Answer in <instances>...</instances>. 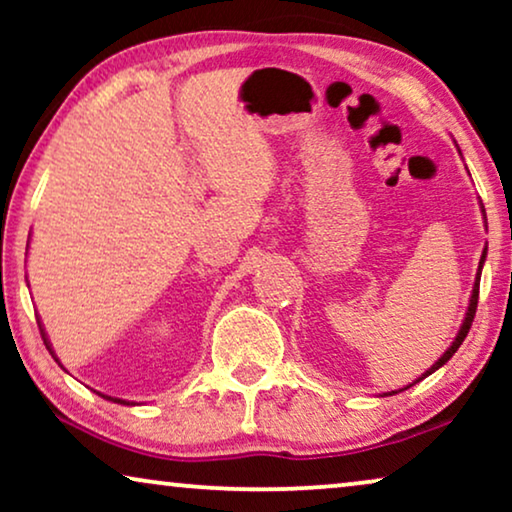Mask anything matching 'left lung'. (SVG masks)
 Masks as SVG:
<instances>
[{
  "mask_svg": "<svg viewBox=\"0 0 512 512\" xmlns=\"http://www.w3.org/2000/svg\"><path fill=\"white\" fill-rule=\"evenodd\" d=\"M459 149V146H457ZM461 153V151H459ZM480 212H482V219H485V228H487V216H485V207H482V200H480ZM485 261H487V244H485V249H482V256H480V263H478V272H475V282H473V291H471V300H468V310H466V317H464V321H461V326H459V333H457V338L452 340V345L445 349L443 352V356H440V359L433 363V366L426 370V373L422 375V377H417L415 382L412 384H417V382H422L424 377H429L431 373H436L438 368H443L447 361L452 359L454 356V352H457V349L461 347V342H464V338L468 335V328H471V324H473V317H475V310H478V293H480V275H482V265H485ZM412 384H408V387H403V389H398V391H405V389H410ZM398 391H389V394H384V396H391V394H398Z\"/></svg>",
  "mask_w": 512,
  "mask_h": 512,
  "instance_id": "8db88e82",
  "label": "left lung"
}]
</instances>
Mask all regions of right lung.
Segmentation results:
<instances>
[{"label": "right lung", "instance_id": "right-lung-1", "mask_svg": "<svg viewBox=\"0 0 512 512\" xmlns=\"http://www.w3.org/2000/svg\"><path fill=\"white\" fill-rule=\"evenodd\" d=\"M37 324H39V331H41V338H44V345H46V349L48 352H51V356L55 361H58V366H62L60 363V359L58 356H55V352H53V345H51V340H48V333H46V328H44V324H41V319H37ZM97 394H100V391H97ZM102 398H107V401H111V403H121V405H135L132 401H123V398H114V396H107V394H100Z\"/></svg>", "mask_w": 512, "mask_h": 512}]
</instances>
